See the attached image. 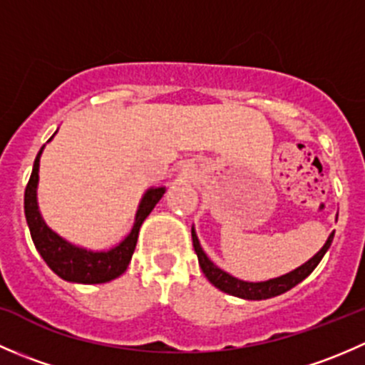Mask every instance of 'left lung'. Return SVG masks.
<instances>
[{"instance_id": "8db88e82", "label": "left lung", "mask_w": 365, "mask_h": 365, "mask_svg": "<svg viewBox=\"0 0 365 365\" xmlns=\"http://www.w3.org/2000/svg\"><path fill=\"white\" fill-rule=\"evenodd\" d=\"M334 233H336V231H332V233L329 235L325 245H323V247L319 249L311 259L305 261L304 264H300V267L295 268V270L288 272V274L281 275V277L268 279V281H261V282L242 281V279L233 277V275H230L227 272H224L222 268L217 267V264L205 254L194 226H192V245H194V251L197 254V261H200V267L201 270H203L205 277L208 279L217 289L227 293V295L245 298V300H267V298L277 297V295H282V293L289 292L292 288H295L298 282L304 281V279L307 277L316 267H318L322 257L325 256V252L330 249V245H332V240H334Z\"/></svg>"}]
</instances>
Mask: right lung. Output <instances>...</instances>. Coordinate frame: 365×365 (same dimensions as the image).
Returning a JSON list of instances; mask_svg holds the SVG:
<instances>
[{
  "label": "right lung",
  "mask_w": 365,
  "mask_h": 365,
  "mask_svg": "<svg viewBox=\"0 0 365 365\" xmlns=\"http://www.w3.org/2000/svg\"><path fill=\"white\" fill-rule=\"evenodd\" d=\"M42 152L43 146L40 148L35 164H33L31 176H29L24 192L26 222H28L29 233H31L36 251L43 257L47 267L63 281L77 282V284H102V282H109L113 279L120 277L127 270L128 263H130L143 222L162 200L165 187H150L143 194L138 212H135L134 226L120 244L108 249V251H90V249L79 247V245L60 237L56 231L47 226L42 213H40L38 200H36V187H38V168Z\"/></svg>",
  "instance_id": "add662e5"
}]
</instances>
